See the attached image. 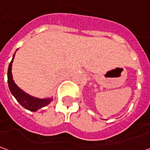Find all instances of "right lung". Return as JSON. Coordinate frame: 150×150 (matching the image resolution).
<instances>
[{
	"mask_svg": "<svg viewBox=\"0 0 150 150\" xmlns=\"http://www.w3.org/2000/svg\"><path fill=\"white\" fill-rule=\"evenodd\" d=\"M12 62H13V59L8 65V84L12 95L16 98V100H18V103L21 104L22 107H24L25 109H28L31 112H36L38 109H40L41 108L45 107L47 104H50L52 101V98L38 99V98L33 97L30 95L25 93L24 91L18 88L13 81V76H12Z\"/></svg>",
	"mask_w": 150,
	"mask_h": 150,
	"instance_id": "add662e5",
	"label": "right lung"
}]
</instances>
